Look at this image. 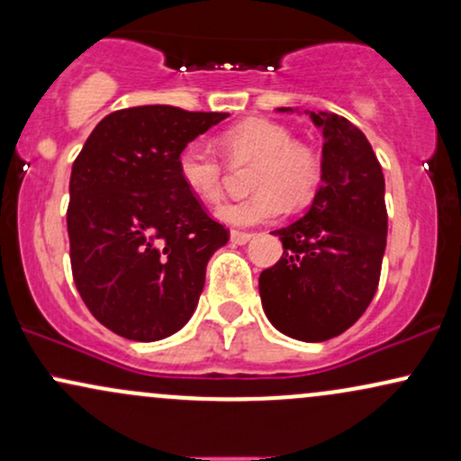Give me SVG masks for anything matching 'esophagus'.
I'll return each mask as SVG.
<instances>
[{
	"instance_id": "1",
	"label": "esophagus",
	"mask_w": 461,
	"mask_h": 461,
	"mask_svg": "<svg viewBox=\"0 0 461 461\" xmlns=\"http://www.w3.org/2000/svg\"><path fill=\"white\" fill-rule=\"evenodd\" d=\"M230 238H231V242H234V245H247L249 240H251V234H249V231H238V230H234L230 234Z\"/></svg>"
}]
</instances>
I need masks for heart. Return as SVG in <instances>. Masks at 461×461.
Wrapping results in <instances>:
<instances>
[{
  "mask_svg": "<svg viewBox=\"0 0 461 461\" xmlns=\"http://www.w3.org/2000/svg\"><path fill=\"white\" fill-rule=\"evenodd\" d=\"M231 167L253 164L247 199L227 201L216 210L227 225L249 227L279 219L285 208H305L325 179V158L316 145L294 139L288 125L271 119H247L219 136ZM177 177L190 194L214 203L223 197L227 164L205 142H186L177 153Z\"/></svg>",
  "mask_w": 461,
  "mask_h": 461,
  "instance_id": "heart-1",
  "label": "heart"
}]
</instances>
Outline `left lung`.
<instances>
[{"mask_svg":"<svg viewBox=\"0 0 461 461\" xmlns=\"http://www.w3.org/2000/svg\"><path fill=\"white\" fill-rule=\"evenodd\" d=\"M312 121L325 136V179L310 212L275 231L284 256L260 273V297L279 331L322 342L347 331L377 293L388 212L382 164L362 130L331 113Z\"/></svg>","mask_w":461,"mask_h":461,"instance_id":"left-lung-1","label":"left lung"}]
</instances>
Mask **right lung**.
Masks as SVG:
<instances>
[{
    "mask_svg": "<svg viewBox=\"0 0 461 461\" xmlns=\"http://www.w3.org/2000/svg\"><path fill=\"white\" fill-rule=\"evenodd\" d=\"M225 116L173 105L116 110L73 162V282L95 319L128 340L182 330L197 308L205 264L230 240V230L179 182L176 164L186 142Z\"/></svg>",
    "mask_w": 461,
    "mask_h": 461,
    "instance_id": "right-lung-1",
    "label": "right lung"
}]
</instances>
